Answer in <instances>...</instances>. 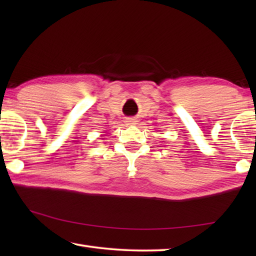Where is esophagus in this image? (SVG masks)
<instances>
[{
    "instance_id": "esophagus-1",
    "label": "esophagus",
    "mask_w": 256,
    "mask_h": 256,
    "mask_svg": "<svg viewBox=\"0 0 256 256\" xmlns=\"http://www.w3.org/2000/svg\"><path fill=\"white\" fill-rule=\"evenodd\" d=\"M131 124H134V123H131Z\"/></svg>"
}]
</instances>
